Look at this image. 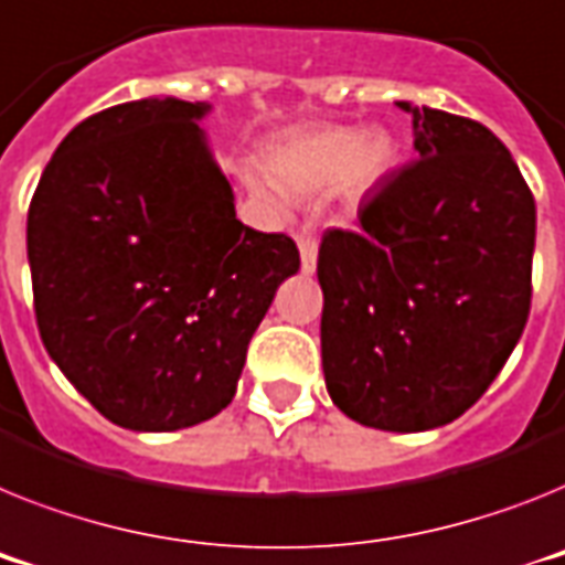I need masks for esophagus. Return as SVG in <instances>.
<instances>
[{
    "label": "esophagus",
    "instance_id": "34e87169",
    "mask_svg": "<svg viewBox=\"0 0 565 565\" xmlns=\"http://www.w3.org/2000/svg\"><path fill=\"white\" fill-rule=\"evenodd\" d=\"M298 253H301V273H316V260H319V244H316V238L301 235V238H298Z\"/></svg>",
    "mask_w": 565,
    "mask_h": 565
}]
</instances>
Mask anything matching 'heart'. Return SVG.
Returning a JSON list of instances; mask_svg holds the SVG:
<instances>
[{
    "mask_svg": "<svg viewBox=\"0 0 565 565\" xmlns=\"http://www.w3.org/2000/svg\"><path fill=\"white\" fill-rule=\"evenodd\" d=\"M399 146L391 131L319 126L278 140L264 154V174L290 198H312L333 189L344 206H359L391 178ZM271 188L264 180L253 183L264 201H278Z\"/></svg>",
    "mask_w": 565,
    "mask_h": 565,
    "instance_id": "b5f03b06",
    "label": "heart"
}]
</instances>
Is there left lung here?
<instances>
[{
    "instance_id": "8db88e82",
    "label": "left lung",
    "mask_w": 565,
    "mask_h": 565,
    "mask_svg": "<svg viewBox=\"0 0 565 565\" xmlns=\"http://www.w3.org/2000/svg\"><path fill=\"white\" fill-rule=\"evenodd\" d=\"M416 163L319 246L327 393L359 425L443 428L494 382L532 307L537 210L511 151L468 117L396 99Z\"/></svg>"
}]
</instances>
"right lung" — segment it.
Returning a JSON list of instances; mask_svg holds the SVG:
<instances>
[{"label": "right lung", "mask_w": 565, "mask_h": 565, "mask_svg": "<svg viewBox=\"0 0 565 565\" xmlns=\"http://www.w3.org/2000/svg\"><path fill=\"white\" fill-rule=\"evenodd\" d=\"M143 97L71 129L28 210L42 344L114 425L192 428L238 391L249 339L301 258L235 217L201 120Z\"/></svg>", "instance_id": "1"}]
</instances>
